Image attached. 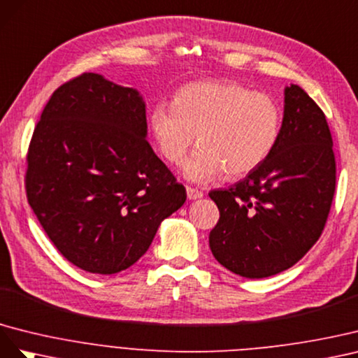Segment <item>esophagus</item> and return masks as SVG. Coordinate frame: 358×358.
<instances>
[{
    "label": "esophagus",
    "instance_id": "34e87169",
    "mask_svg": "<svg viewBox=\"0 0 358 358\" xmlns=\"http://www.w3.org/2000/svg\"><path fill=\"white\" fill-rule=\"evenodd\" d=\"M186 192H187V198L189 199H198V198L203 196V193L201 190H198L195 187H190V186L186 187Z\"/></svg>",
    "mask_w": 358,
    "mask_h": 358
}]
</instances>
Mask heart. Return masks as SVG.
<instances>
[{"instance_id": "heart-1", "label": "heart", "mask_w": 358, "mask_h": 358, "mask_svg": "<svg viewBox=\"0 0 358 358\" xmlns=\"http://www.w3.org/2000/svg\"><path fill=\"white\" fill-rule=\"evenodd\" d=\"M282 121L278 100L234 80L190 83L176 91L172 105L150 112L152 138L168 163L178 165L196 136L199 148L182 168L198 182L257 169L278 144Z\"/></svg>"}]
</instances>
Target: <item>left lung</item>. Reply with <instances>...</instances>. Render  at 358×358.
<instances>
[{
  "instance_id": "8db88e82",
  "label": "left lung",
  "mask_w": 358,
  "mask_h": 358,
  "mask_svg": "<svg viewBox=\"0 0 358 358\" xmlns=\"http://www.w3.org/2000/svg\"><path fill=\"white\" fill-rule=\"evenodd\" d=\"M336 160L322 109L303 88H285L282 131L271 155L229 189L211 190L220 217L210 249L224 268L262 279L299 262L324 231Z\"/></svg>"
}]
</instances>
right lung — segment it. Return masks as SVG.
Here are the masks:
<instances>
[{
	"instance_id": "right-lung-1",
	"label": "right lung",
	"mask_w": 358,
	"mask_h": 358,
	"mask_svg": "<svg viewBox=\"0 0 358 358\" xmlns=\"http://www.w3.org/2000/svg\"><path fill=\"white\" fill-rule=\"evenodd\" d=\"M145 103L97 73L59 85L27 152L28 203L63 257L94 274L129 268L186 187L152 151Z\"/></svg>"
}]
</instances>
